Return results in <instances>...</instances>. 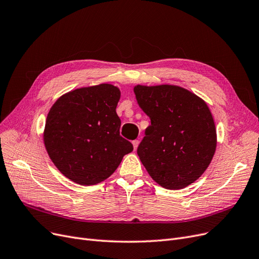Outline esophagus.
Instances as JSON below:
<instances>
[{"label":"esophagus","instance_id":"34e87169","mask_svg":"<svg viewBox=\"0 0 259 259\" xmlns=\"http://www.w3.org/2000/svg\"><path fill=\"white\" fill-rule=\"evenodd\" d=\"M138 144H139V140H134L133 141V146H134V150H136L138 148Z\"/></svg>","mask_w":259,"mask_h":259}]
</instances>
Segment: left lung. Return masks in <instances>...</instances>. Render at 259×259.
<instances>
[{"label": "left lung", "mask_w": 259, "mask_h": 259, "mask_svg": "<svg viewBox=\"0 0 259 259\" xmlns=\"http://www.w3.org/2000/svg\"><path fill=\"white\" fill-rule=\"evenodd\" d=\"M134 92L151 119L137 149L141 162L163 188L187 187L207 169L215 151V126L207 104L172 85H138Z\"/></svg>", "instance_id": "left-lung-1"}]
</instances>
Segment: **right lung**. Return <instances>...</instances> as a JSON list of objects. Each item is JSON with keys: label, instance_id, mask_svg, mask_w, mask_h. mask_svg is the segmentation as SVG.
Masks as SVG:
<instances>
[{"label": "right lung", "instance_id": "obj_1", "mask_svg": "<svg viewBox=\"0 0 259 259\" xmlns=\"http://www.w3.org/2000/svg\"><path fill=\"white\" fill-rule=\"evenodd\" d=\"M120 90L110 84L79 88L50 109L45 146L56 168L79 185H96L116 171L133 144L121 137L116 108Z\"/></svg>", "mask_w": 259, "mask_h": 259}]
</instances>
